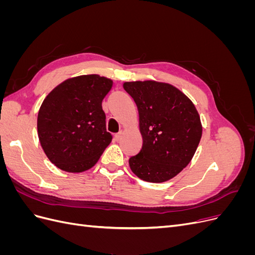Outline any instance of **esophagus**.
I'll list each match as a JSON object with an SVG mask.
<instances>
[{"label":"esophagus","instance_id":"obj_1","mask_svg":"<svg viewBox=\"0 0 255 255\" xmlns=\"http://www.w3.org/2000/svg\"><path fill=\"white\" fill-rule=\"evenodd\" d=\"M121 136H122V132H119V133H117V134L115 135V139L117 140V141H118V140H120V139H121Z\"/></svg>","mask_w":255,"mask_h":255}]
</instances>
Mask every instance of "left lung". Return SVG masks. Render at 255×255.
<instances>
[{"label": "left lung", "mask_w": 255, "mask_h": 255, "mask_svg": "<svg viewBox=\"0 0 255 255\" xmlns=\"http://www.w3.org/2000/svg\"><path fill=\"white\" fill-rule=\"evenodd\" d=\"M123 88L137 105L142 135L140 152L128 159L130 170L146 182L172 179L190 163L202 136L194 103L166 83L126 82Z\"/></svg>", "instance_id": "1"}]
</instances>
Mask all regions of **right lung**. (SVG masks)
Returning a JSON list of instances; mask_svg holds the SVG:
<instances>
[{
    "mask_svg": "<svg viewBox=\"0 0 255 255\" xmlns=\"http://www.w3.org/2000/svg\"><path fill=\"white\" fill-rule=\"evenodd\" d=\"M112 86L113 81L104 76L81 75L59 84L44 99L37 118L38 137L57 168L86 171L112 142L102 109Z\"/></svg>",
    "mask_w": 255,
    "mask_h": 255,
    "instance_id": "add662e5",
    "label": "right lung"
}]
</instances>
